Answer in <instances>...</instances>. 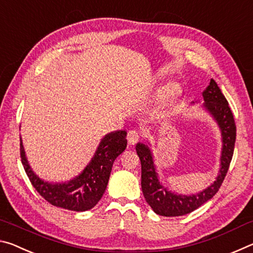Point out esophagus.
Instances as JSON below:
<instances>
[{
	"instance_id": "1",
	"label": "esophagus",
	"mask_w": 253,
	"mask_h": 253,
	"mask_svg": "<svg viewBox=\"0 0 253 253\" xmlns=\"http://www.w3.org/2000/svg\"><path fill=\"white\" fill-rule=\"evenodd\" d=\"M139 138H140V134H139L138 130L131 129V130L128 131V134H127V140H128V143H129L130 145L136 144V143L139 140Z\"/></svg>"
}]
</instances>
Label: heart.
Wrapping results in <instances>:
<instances>
[{"label":"heart","mask_w":253,"mask_h":253,"mask_svg":"<svg viewBox=\"0 0 253 253\" xmlns=\"http://www.w3.org/2000/svg\"><path fill=\"white\" fill-rule=\"evenodd\" d=\"M181 95V87L176 83H169L163 87L160 92V100L163 106H169Z\"/></svg>","instance_id":"b5f03b06"}]
</instances>
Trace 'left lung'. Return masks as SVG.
<instances>
[{
	"label": "left lung",
	"instance_id": "obj_1",
	"mask_svg": "<svg viewBox=\"0 0 253 253\" xmlns=\"http://www.w3.org/2000/svg\"><path fill=\"white\" fill-rule=\"evenodd\" d=\"M203 99L205 101L204 107L219 124L222 131V142H223L219 175L216 181L204 191L195 195H179L166 190L158 181L152 154L147 145L142 143L136 145L137 155L139 156L142 164V190L144 198L153 211L158 215L179 216L193 212L216 194L228 173L234 152L235 137H237V126L234 123L233 114L230 109L228 100L225 99L219 85L213 79L210 81V84L203 92Z\"/></svg>",
	"mask_w": 253,
	"mask_h": 253
}]
</instances>
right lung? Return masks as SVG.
Here are the masks:
<instances>
[{"label":"right lung","instance_id":"1","mask_svg":"<svg viewBox=\"0 0 253 253\" xmlns=\"http://www.w3.org/2000/svg\"><path fill=\"white\" fill-rule=\"evenodd\" d=\"M126 135L125 130L106 135L84 172L68 183L52 184L38 177L28 164L20 140L21 162L33 187L50 204L70 211H87L95 207L105 193L114 161L127 146Z\"/></svg>","mask_w":253,"mask_h":253}]
</instances>
